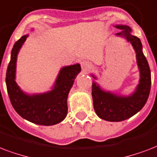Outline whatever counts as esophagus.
<instances>
[{
  "label": "esophagus",
  "instance_id": "esophagus-1",
  "mask_svg": "<svg viewBox=\"0 0 157 157\" xmlns=\"http://www.w3.org/2000/svg\"><path fill=\"white\" fill-rule=\"evenodd\" d=\"M81 68L83 71H87V70L91 69V64L88 61L83 60V61L81 62Z\"/></svg>",
  "mask_w": 157,
  "mask_h": 157
}]
</instances>
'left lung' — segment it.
<instances>
[{"instance_id": "obj_1", "label": "left lung", "mask_w": 157, "mask_h": 157, "mask_svg": "<svg viewBox=\"0 0 157 157\" xmlns=\"http://www.w3.org/2000/svg\"><path fill=\"white\" fill-rule=\"evenodd\" d=\"M116 29L122 30L116 33L129 42L136 53L140 78L135 91L130 95L122 96L105 91L98 82L93 81L92 95L93 107L98 117L110 122H120L127 120L142 110L147 101L151 90V70L148 62L143 52V46L140 39L131 34L132 29L128 25H115ZM94 79L95 75H92Z\"/></svg>"}]
</instances>
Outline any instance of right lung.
<instances>
[{
  "instance_id": "right-lung-1",
  "label": "right lung",
  "mask_w": 157,
  "mask_h": 157,
  "mask_svg": "<svg viewBox=\"0 0 157 157\" xmlns=\"http://www.w3.org/2000/svg\"><path fill=\"white\" fill-rule=\"evenodd\" d=\"M28 37L29 34L21 37L12 48L6 78L10 100L15 111L25 120L39 125L56 124L67 115L68 95L81 67L79 64L62 67L51 91L37 94L24 92L17 84L15 76L17 56Z\"/></svg>"
}]
</instances>
